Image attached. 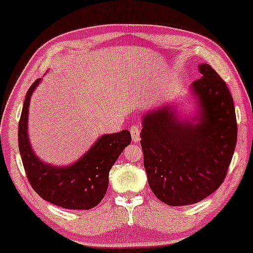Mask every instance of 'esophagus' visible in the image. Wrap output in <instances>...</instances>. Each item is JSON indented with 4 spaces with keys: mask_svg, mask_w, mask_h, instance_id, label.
I'll list each match as a JSON object with an SVG mask.
<instances>
[{
    "mask_svg": "<svg viewBox=\"0 0 253 253\" xmlns=\"http://www.w3.org/2000/svg\"><path fill=\"white\" fill-rule=\"evenodd\" d=\"M130 134H132V139L134 142L140 141V129L138 126H132L130 127Z\"/></svg>",
    "mask_w": 253,
    "mask_h": 253,
    "instance_id": "1",
    "label": "esophagus"
}]
</instances>
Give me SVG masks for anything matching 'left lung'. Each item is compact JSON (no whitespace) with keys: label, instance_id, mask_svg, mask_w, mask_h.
<instances>
[{"label":"left lung","instance_id":"obj_1","mask_svg":"<svg viewBox=\"0 0 253 253\" xmlns=\"http://www.w3.org/2000/svg\"><path fill=\"white\" fill-rule=\"evenodd\" d=\"M192 89L202 117L192 125L171 108L145 114L140 133L148 185L171 206L196 204L217 191L227 174L237 144L233 99L225 81L208 63Z\"/></svg>","mask_w":253,"mask_h":253}]
</instances>
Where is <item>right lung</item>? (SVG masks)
<instances>
[{
    "mask_svg": "<svg viewBox=\"0 0 253 253\" xmlns=\"http://www.w3.org/2000/svg\"><path fill=\"white\" fill-rule=\"evenodd\" d=\"M40 79L29 87L19 123V148L30 186L42 199L69 210H89L102 200L108 188V174L121 152L130 144L127 129L103 135L80 160L67 167L42 163L30 147L27 134L28 107Z\"/></svg>",
    "mask_w": 253,
    "mask_h": 253,
    "instance_id": "1",
    "label": "right lung"
}]
</instances>
